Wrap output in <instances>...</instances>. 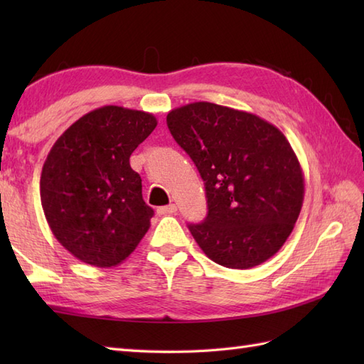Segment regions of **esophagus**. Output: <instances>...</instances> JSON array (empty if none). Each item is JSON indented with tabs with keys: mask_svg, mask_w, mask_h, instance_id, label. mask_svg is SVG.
Returning <instances> with one entry per match:
<instances>
[{
	"mask_svg": "<svg viewBox=\"0 0 364 364\" xmlns=\"http://www.w3.org/2000/svg\"><path fill=\"white\" fill-rule=\"evenodd\" d=\"M175 213H176V205H173V203H170V205H167V206H161V208H158V214H161V215L175 214Z\"/></svg>",
	"mask_w": 364,
	"mask_h": 364,
	"instance_id": "esophagus-1",
	"label": "esophagus"
}]
</instances>
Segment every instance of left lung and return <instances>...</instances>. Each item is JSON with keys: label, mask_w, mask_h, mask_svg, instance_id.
Listing matches in <instances>:
<instances>
[{"label": "left lung", "mask_w": 364, "mask_h": 364, "mask_svg": "<svg viewBox=\"0 0 364 364\" xmlns=\"http://www.w3.org/2000/svg\"><path fill=\"white\" fill-rule=\"evenodd\" d=\"M167 127L205 181L208 215L189 225L200 249L230 269L272 258L294 230L305 194L288 139L258 115L208 102L172 109Z\"/></svg>", "instance_id": "obj_1"}]
</instances>
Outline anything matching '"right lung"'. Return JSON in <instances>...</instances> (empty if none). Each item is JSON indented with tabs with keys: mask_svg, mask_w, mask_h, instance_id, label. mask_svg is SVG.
I'll use <instances>...</instances> for the list:
<instances>
[{
	"mask_svg": "<svg viewBox=\"0 0 364 364\" xmlns=\"http://www.w3.org/2000/svg\"><path fill=\"white\" fill-rule=\"evenodd\" d=\"M156 125L150 112L103 106L51 146L41 175L45 218L59 244L86 264H120L149 231L153 210L129 156Z\"/></svg>",
	"mask_w": 364,
	"mask_h": 364,
	"instance_id": "right-lung-1",
	"label": "right lung"
}]
</instances>
